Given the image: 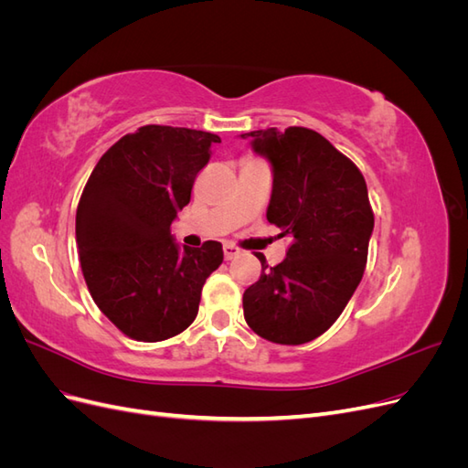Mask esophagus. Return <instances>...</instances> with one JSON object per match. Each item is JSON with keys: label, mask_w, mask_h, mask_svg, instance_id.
I'll list each match as a JSON object with an SVG mask.
<instances>
[{"label": "esophagus", "mask_w": 468, "mask_h": 468, "mask_svg": "<svg viewBox=\"0 0 468 468\" xmlns=\"http://www.w3.org/2000/svg\"><path fill=\"white\" fill-rule=\"evenodd\" d=\"M239 253H242V250H239L238 246H234V244H224V258L226 260H234V258H238Z\"/></svg>", "instance_id": "34e87169"}]
</instances>
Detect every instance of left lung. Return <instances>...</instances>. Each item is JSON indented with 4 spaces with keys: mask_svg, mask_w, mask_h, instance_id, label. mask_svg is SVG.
Segmentation results:
<instances>
[{
    "mask_svg": "<svg viewBox=\"0 0 468 468\" xmlns=\"http://www.w3.org/2000/svg\"><path fill=\"white\" fill-rule=\"evenodd\" d=\"M273 165L267 220L291 236L287 256L244 291V318L267 342L301 346L344 313L367 265L375 215L359 167L316 131H251Z\"/></svg>",
    "mask_w": 468,
    "mask_h": 468,
    "instance_id": "obj_1",
    "label": "left lung"
}]
</instances>
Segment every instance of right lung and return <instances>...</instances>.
<instances>
[{
	"label": "right lung",
	"instance_id": "add662e5",
	"mask_svg": "<svg viewBox=\"0 0 468 468\" xmlns=\"http://www.w3.org/2000/svg\"><path fill=\"white\" fill-rule=\"evenodd\" d=\"M217 134L146 124L124 134L97 162L76 212L80 265L91 299L136 342H162L187 330L222 244L176 246L172 226L189 205Z\"/></svg>",
	"mask_w": 468,
	"mask_h": 468
}]
</instances>
